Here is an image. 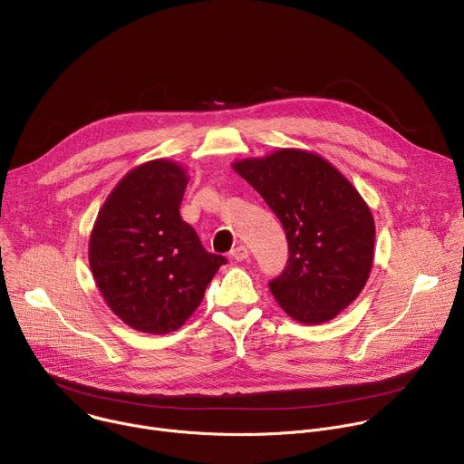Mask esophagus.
Here are the masks:
<instances>
[{"label": "esophagus", "mask_w": 464, "mask_h": 464, "mask_svg": "<svg viewBox=\"0 0 464 464\" xmlns=\"http://www.w3.org/2000/svg\"><path fill=\"white\" fill-rule=\"evenodd\" d=\"M231 256L235 258V260H244V258H247L249 256V251H247V247L246 246H235L233 249H231Z\"/></svg>", "instance_id": "34e87169"}]
</instances>
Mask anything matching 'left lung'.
<instances>
[{
  "mask_svg": "<svg viewBox=\"0 0 464 464\" xmlns=\"http://www.w3.org/2000/svg\"><path fill=\"white\" fill-rule=\"evenodd\" d=\"M233 169L286 233V268L270 281L276 301L299 323L334 319L360 295L372 268L374 220L360 192L326 160L297 149Z\"/></svg>",
  "mask_w": 464,
  "mask_h": 464,
  "instance_id": "1",
  "label": "left lung"
}]
</instances>
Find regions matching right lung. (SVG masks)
Wrapping results in <instances>:
<instances>
[{"mask_svg": "<svg viewBox=\"0 0 464 464\" xmlns=\"http://www.w3.org/2000/svg\"><path fill=\"white\" fill-rule=\"evenodd\" d=\"M185 170L154 160L106 198L90 237V268L106 304L147 334L178 330L202 303L226 256L209 253L181 220Z\"/></svg>", "mask_w": 464, "mask_h": 464, "instance_id": "obj_1", "label": "right lung"}]
</instances>
